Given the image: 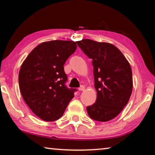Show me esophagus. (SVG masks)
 <instances>
[{
    "mask_svg": "<svg viewBox=\"0 0 155 155\" xmlns=\"http://www.w3.org/2000/svg\"><path fill=\"white\" fill-rule=\"evenodd\" d=\"M85 87L84 85H81V87L78 88V90L79 91H84L85 90Z\"/></svg>",
    "mask_w": 155,
    "mask_h": 155,
    "instance_id": "obj_1",
    "label": "esophagus"
}]
</instances>
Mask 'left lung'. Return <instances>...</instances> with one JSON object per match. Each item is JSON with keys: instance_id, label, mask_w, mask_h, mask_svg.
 <instances>
[{"instance_id": "obj_1", "label": "left lung", "mask_w": 155, "mask_h": 155, "mask_svg": "<svg viewBox=\"0 0 155 155\" xmlns=\"http://www.w3.org/2000/svg\"><path fill=\"white\" fill-rule=\"evenodd\" d=\"M92 59L96 103L87 107L89 116L100 122L115 118L127 105L133 90L132 70L120 50L111 44L85 39L77 41Z\"/></svg>"}]
</instances>
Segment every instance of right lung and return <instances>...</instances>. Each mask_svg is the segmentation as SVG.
<instances>
[{
	"label": "right lung",
	"instance_id": "right-lung-1",
	"mask_svg": "<svg viewBox=\"0 0 155 155\" xmlns=\"http://www.w3.org/2000/svg\"><path fill=\"white\" fill-rule=\"evenodd\" d=\"M77 48L73 41L52 40L37 46L21 65L18 81L26 104L44 121L61 117L76 89L65 85L64 65Z\"/></svg>",
	"mask_w": 155,
	"mask_h": 155
}]
</instances>
